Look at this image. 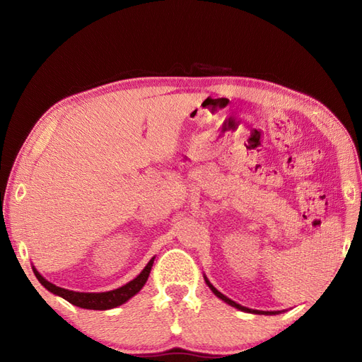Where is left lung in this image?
I'll list each match as a JSON object with an SVG mask.
<instances>
[{
    "label": "left lung",
    "instance_id": "1",
    "mask_svg": "<svg viewBox=\"0 0 362 362\" xmlns=\"http://www.w3.org/2000/svg\"><path fill=\"white\" fill-rule=\"evenodd\" d=\"M204 279H205V282H206V286L210 287V290L217 296L218 299H222L223 302H226L228 305H231V306H234V308H237V310H240V311H245V313H252V314H264V315H275V314H279L281 311H259V310H250V308H246V306H242L240 303H237V302H234V300H231L229 298H226L225 294H222L221 291H218L213 284L208 281V278L204 275Z\"/></svg>",
    "mask_w": 362,
    "mask_h": 362
}]
</instances>
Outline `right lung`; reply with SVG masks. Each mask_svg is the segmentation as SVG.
I'll use <instances>...</instances> for the list:
<instances>
[{"label": "right lung", "mask_w": 362, "mask_h": 362, "mask_svg": "<svg viewBox=\"0 0 362 362\" xmlns=\"http://www.w3.org/2000/svg\"><path fill=\"white\" fill-rule=\"evenodd\" d=\"M154 259H156V257H152L148 264L145 266V269L141 270L133 281L127 282L125 286L119 287V288H115L110 291H103V293H81V291H72V290L62 288V287L54 286L52 282L43 278L35 266H33V272H35V275L42 286L45 287L48 291H51L52 294L60 296V298H63L64 300H68L69 303H72L75 306H80V308H84V310L105 311V310L116 308V306L128 302L131 298H133V296H136L141 288H144V286L148 281L149 273H151L152 264H154Z\"/></svg>", "instance_id": "right-lung-1"}]
</instances>
